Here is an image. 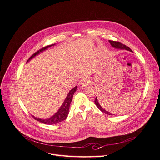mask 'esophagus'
<instances>
[{
	"mask_svg": "<svg viewBox=\"0 0 160 160\" xmlns=\"http://www.w3.org/2000/svg\"><path fill=\"white\" fill-rule=\"evenodd\" d=\"M89 79L88 78H85H85L81 79L79 81V83H78V86H79V88H80L81 89H84L89 85Z\"/></svg>",
	"mask_w": 160,
	"mask_h": 160,
	"instance_id": "obj_1",
	"label": "esophagus"
}]
</instances>
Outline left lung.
Masks as SVG:
<instances>
[{
	"label": "left lung",
	"mask_w": 160,
	"mask_h": 160,
	"mask_svg": "<svg viewBox=\"0 0 160 160\" xmlns=\"http://www.w3.org/2000/svg\"><path fill=\"white\" fill-rule=\"evenodd\" d=\"M109 43H110L111 46L115 47V48H116V49H125V50H127V51H132H132L131 50L130 48H129L128 46L122 44V43H121V42H118V41H109ZM95 103L97 107H98L101 111H102V112H103V113H106V114H108V115H113L111 113L108 112V111L105 110L102 107H101V106L100 105V104H99V102H98V99H97V97H96V98H95Z\"/></svg>",
	"instance_id": "obj_1"
}]
</instances>
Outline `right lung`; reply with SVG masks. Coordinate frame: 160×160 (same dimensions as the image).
I'll return each mask as SVG.
<instances>
[{"instance_id":"right-lung-1","label":"right lung","mask_w":160,"mask_h":160,"mask_svg":"<svg viewBox=\"0 0 160 160\" xmlns=\"http://www.w3.org/2000/svg\"><path fill=\"white\" fill-rule=\"evenodd\" d=\"M51 45L46 46L45 47H42V49H39L38 51H37L36 52L34 53V54L29 58V59H28L27 61L31 60L32 57H35L37 55L39 54L41 52L46 50L47 48H49V47H51L52 45ZM76 89H77V86L75 87L74 88H72L69 91V93H68V95H67V98L65 99L63 103L62 104L61 107L60 108L59 111H58L54 115L52 116V117H51V118H50L49 119H42L37 118L34 117V116H32V117L35 118V119L37 120L38 122H39L42 123H44V124H47V125L56 124V123H59L61 122H62V121H64L65 119H66V118H67V116H68L70 104L71 103V101H72V96H73L74 93L76 91Z\"/></svg>"}]
</instances>
